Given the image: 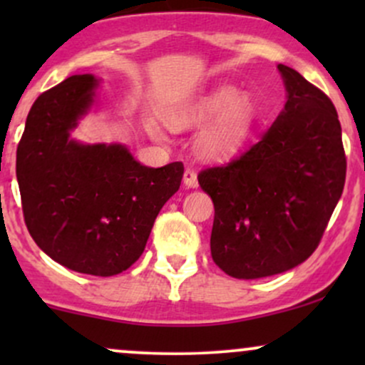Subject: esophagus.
Masks as SVG:
<instances>
[{"label": "esophagus", "mask_w": 365, "mask_h": 365, "mask_svg": "<svg viewBox=\"0 0 365 365\" xmlns=\"http://www.w3.org/2000/svg\"><path fill=\"white\" fill-rule=\"evenodd\" d=\"M183 183H185V187H188V188H195L197 185H199V182H197V173L194 170L187 168L185 171H183Z\"/></svg>", "instance_id": "1"}]
</instances>
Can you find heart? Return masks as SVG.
I'll return each mask as SVG.
<instances>
[{
    "label": "heart",
    "instance_id": "heart-1",
    "mask_svg": "<svg viewBox=\"0 0 365 365\" xmlns=\"http://www.w3.org/2000/svg\"><path fill=\"white\" fill-rule=\"evenodd\" d=\"M233 87H220L211 94L199 98L183 108H175L165 113L166 123L171 128L182 130L197 127L216 118L200 133L197 149L204 158L221 159L230 156L244 142L254 125L255 111L249 98L239 96ZM150 135L161 137L153 123L148 125Z\"/></svg>",
    "mask_w": 365,
    "mask_h": 365
}]
</instances>
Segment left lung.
<instances>
[{
    "label": "left lung",
    "instance_id": "obj_1",
    "mask_svg": "<svg viewBox=\"0 0 365 365\" xmlns=\"http://www.w3.org/2000/svg\"><path fill=\"white\" fill-rule=\"evenodd\" d=\"M284 110L244 154L199 173L211 195L212 261L255 279L299 266L319 245L346 175L341 125L328 96L278 65Z\"/></svg>",
    "mask_w": 365,
    "mask_h": 365
}]
</instances>
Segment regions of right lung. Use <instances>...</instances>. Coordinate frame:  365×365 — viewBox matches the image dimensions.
<instances>
[{"label":"right lung","instance_id":"obj_1","mask_svg":"<svg viewBox=\"0 0 365 365\" xmlns=\"http://www.w3.org/2000/svg\"><path fill=\"white\" fill-rule=\"evenodd\" d=\"M96 86L92 75H73L36 99L16 148V180L25 225L41 250L77 273L113 276L144 252L183 165L148 168L120 144L70 139Z\"/></svg>","mask_w":365,"mask_h":365}]
</instances>
